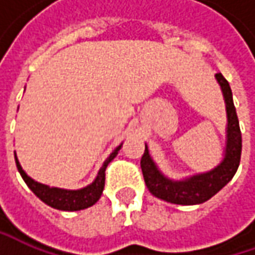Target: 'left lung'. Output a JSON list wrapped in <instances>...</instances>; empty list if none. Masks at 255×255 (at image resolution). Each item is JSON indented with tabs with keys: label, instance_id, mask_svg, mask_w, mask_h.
Wrapping results in <instances>:
<instances>
[{
	"label": "left lung",
	"instance_id": "1",
	"mask_svg": "<svg viewBox=\"0 0 255 255\" xmlns=\"http://www.w3.org/2000/svg\"><path fill=\"white\" fill-rule=\"evenodd\" d=\"M216 79L221 86L227 111V143L224 159L217 167L207 173L196 174L184 180H171L159 170L146 146L140 160V167L147 189L157 199L183 206L200 204L219 193L234 177L239 169L241 157V132L237 112L233 103V93L230 85L223 75L216 74Z\"/></svg>",
	"mask_w": 255,
	"mask_h": 255
}]
</instances>
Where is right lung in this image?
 Masks as SVG:
<instances>
[{"instance_id":"obj_1","label":"right lung","mask_w":255,"mask_h":255,"mask_svg":"<svg viewBox=\"0 0 255 255\" xmlns=\"http://www.w3.org/2000/svg\"><path fill=\"white\" fill-rule=\"evenodd\" d=\"M122 144L118 146L111 156L103 162L101 170L98 173L96 179L84 189L79 190H66V189H58V187H49L46 184L38 183L34 179H31L21 167V164L18 162L16 156H15V163H16V169L19 171V174L22 176V179L26 183V186L34 191V194L36 197H39L41 200L44 201L45 204L58 209V210L64 211H78L84 210L93 206L96 201L101 199L103 187H105V170L108 167V164L112 162L113 159L116 157L118 152L121 150Z\"/></svg>"}]
</instances>
